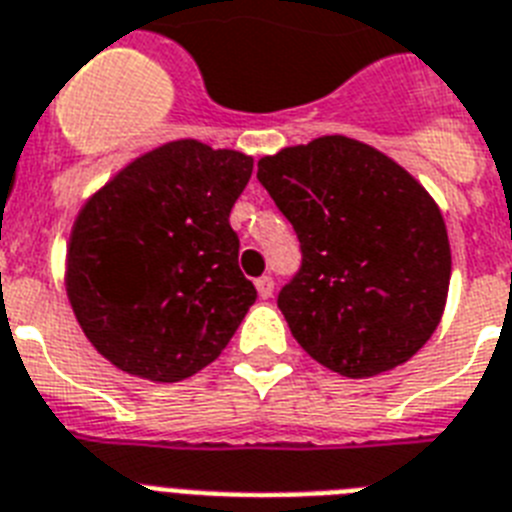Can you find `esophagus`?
<instances>
[{"instance_id": "esophagus-1", "label": "esophagus", "mask_w": 512, "mask_h": 512, "mask_svg": "<svg viewBox=\"0 0 512 512\" xmlns=\"http://www.w3.org/2000/svg\"><path fill=\"white\" fill-rule=\"evenodd\" d=\"M255 286H257V294H260L263 299L273 297V286H276V284H273V278H270V276H260L255 281Z\"/></svg>"}]
</instances>
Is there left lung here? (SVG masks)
Masks as SVG:
<instances>
[{
  "label": "left lung",
  "mask_w": 512,
  "mask_h": 512,
  "mask_svg": "<svg viewBox=\"0 0 512 512\" xmlns=\"http://www.w3.org/2000/svg\"><path fill=\"white\" fill-rule=\"evenodd\" d=\"M257 181L299 239L302 265L278 307L307 355L368 378L429 342L450 289V239L405 168L363 141L321 136L263 157Z\"/></svg>",
  "instance_id": "left-lung-1"
}]
</instances>
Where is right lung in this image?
<instances>
[{
	"label": "right lung",
	"instance_id": "1",
	"mask_svg": "<svg viewBox=\"0 0 512 512\" xmlns=\"http://www.w3.org/2000/svg\"><path fill=\"white\" fill-rule=\"evenodd\" d=\"M249 176L252 157L181 139L126 165L83 205L68 299L115 368L173 384L231 342L257 299L228 223Z\"/></svg>",
	"mask_w": 512,
	"mask_h": 512
}]
</instances>
